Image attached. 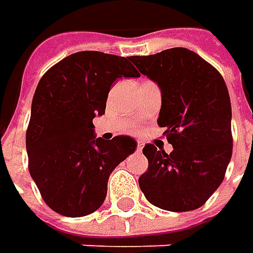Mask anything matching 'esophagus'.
<instances>
[{
    "label": "esophagus",
    "instance_id": "1",
    "mask_svg": "<svg viewBox=\"0 0 253 253\" xmlns=\"http://www.w3.org/2000/svg\"><path fill=\"white\" fill-rule=\"evenodd\" d=\"M143 149V143L142 142H138V146H136V152H142Z\"/></svg>",
    "mask_w": 253,
    "mask_h": 253
}]
</instances>
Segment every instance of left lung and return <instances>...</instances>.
Returning a JSON list of instances; mask_svg holds the SVG:
<instances>
[{
	"label": "left lung",
	"instance_id": "obj_1",
	"mask_svg": "<svg viewBox=\"0 0 253 253\" xmlns=\"http://www.w3.org/2000/svg\"><path fill=\"white\" fill-rule=\"evenodd\" d=\"M129 60L159 85L158 125L166 128L173 146L166 153L145 145L149 168L139 177V187L162 210L199 209L222 183L232 156L227 84L215 67L186 47L131 56Z\"/></svg>",
	"mask_w": 253,
	"mask_h": 253
}]
</instances>
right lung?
<instances>
[{
  "instance_id": "obj_1",
  "label": "right lung",
  "mask_w": 253,
  "mask_h": 253,
  "mask_svg": "<svg viewBox=\"0 0 253 253\" xmlns=\"http://www.w3.org/2000/svg\"><path fill=\"white\" fill-rule=\"evenodd\" d=\"M129 57L85 50L50 67L35 90L26 131L28 168L44 203L64 217L102 206L112 170L135 152L131 136L95 138L112 83L139 77Z\"/></svg>"
}]
</instances>
